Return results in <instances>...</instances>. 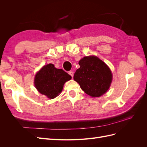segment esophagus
Listing matches in <instances>:
<instances>
[{
	"instance_id": "1",
	"label": "esophagus",
	"mask_w": 147,
	"mask_h": 147,
	"mask_svg": "<svg viewBox=\"0 0 147 147\" xmlns=\"http://www.w3.org/2000/svg\"><path fill=\"white\" fill-rule=\"evenodd\" d=\"M69 74L70 75L71 77H72L73 78V77H74V72H72V71H69Z\"/></svg>"
}]
</instances>
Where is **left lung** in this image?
Segmentation results:
<instances>
[{
  "instance_id": "1",
  "label": "left lung",
  "mask_w": 147,
  "mask_h": 147,
  "mask_svg": "<svg viewBox=\"0 0 147 147\" xmlns=\"http://www.w3.org/2000/svg\"><path fill=\"white\" fill-rule=\"evenodd\" d=\"M80 68L74 79L82 90L92 97H99L108 91L112 74L105 63L96 56H85L79 61Z\"/></svg>"
}]
</instances>
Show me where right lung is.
<instances>
[{
  "instance_id": "1",
  "label": "right lung",
  "mask_w": 147,
  "mask_h": 147,
  "mask_svg": "<svg viewBox=\"0 0 147 147\" xmlns=\"http://www.w3.org/2000/svg\"><path fill=\"white\" fill-rule=\"evenodd\" d=\"M72 77L52 64L44 65L35 75L34 84L38 91L49 99H54L63 91L64 83Z\"/></svg>"
}]
</instances>
